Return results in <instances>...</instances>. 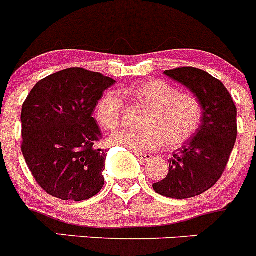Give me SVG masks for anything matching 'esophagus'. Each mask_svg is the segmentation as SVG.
I'll list each match as a JSON object with an SVG mask.
<instances>
[{"mask_svg": "<svg viewBox=\"0 0 256 256\" xmlns=\"http://www.w3.org/2000/svg\"><path fill=\"white\" fill-rule=\"evenodd\" d=\"M136 156L138 158L139 162H149V160H152V155H150V154H146V152H136Z\"/></svg>", "mask_w": 256, "mask_h": 256, "instance_id": "34e87169", "label": "esophagus"}]
</instances>
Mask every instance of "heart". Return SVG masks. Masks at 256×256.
Segmentation results:
<instances>
[{"label": "heart", "mask_w": 256, "mask_h": 256, "mask_svg": "<svg viewBox=\"0 0 256 256\" xmlns=\"http://www.w3.org/2000/svg\"><path fill=\"white\" fill-rule=\"evenodd\" d=\"M120 94L146 107L148 113L143 120L146 129L114 132L110 136L114 146L136 152H152L164 143L178 146L188 140L201 124L204 108L200 100L194 94H181L178 88L165 81H144L123 88ZM122 96L118 92H107L97 104L94 116L98 124L106 130H113L120 126L124 108Z\"/></svg>", "instance_id": "1"}]
</instances>
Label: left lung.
<instances>
[{"mask_svg":"<svg viewBox=\"0 0 256 256\" xmlns=\"http://www.w3.org/2000/svg\"><path fill=\"white\" fill-rule=\"evenodd\" d=\"M164 74L186 86L204 108L194 136L174 152L164 180L152 184L156 194L184 200L204 194L220 178L236 139V107L218 78L197 68H178Z\"/></svg>","mask_w":256,"mask_h":256,"instance_id":"8db88e82","label":"left lung"}]
</instances>
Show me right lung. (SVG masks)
Instances as JSON below:
<instances>
[{
    "instance_id": "right-lung-1",
    "label": "right lung",
    "mask_w": 256,
    "mask_h": 256,
    "mask_svg": "<svg viewBox=\"0 0 256 256\" xmlns=\"http://www.w3.org/2000/svg\"><path fill=\"white\" fill-rule=\"evenodd\" d=\"M113 78L70 68L36 82L22 106V154L38 185L56 198L85 201L104 185L106 152L92 117Z\"/></svg>"
}]
</instances>
